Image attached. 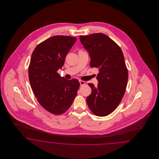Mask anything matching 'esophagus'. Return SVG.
Returning a JSON list of instances; mask_svg holds the SVG:
<instances>
[{"label":"esophagus","instance_id":"34e87169","mask_svg":"<svg viewBox=\"0 0 159 159\" xmlns=\"http://www.w3.org/2000/svg\"><path fill=\"white\" fill-rule=\"evenodd\" d=\"M79 83H80V86H83V85H84V84H86L85 82L82 81V80H80V81H79Z\"/></svg>","mask_w":159,"mask_h":159}]
</instances>
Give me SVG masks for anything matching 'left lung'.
Segmentation results:
<instances>
[{
    "mask_svg": "<svg viewBox=\"0 0 159 159\" xmlns=\"http://www.w3.org/2000/svg\"><path fill=\"white\" fill-rule=\"evenodd\" d=\"M80 40L90 55V67L98 68L99 72L97 86L88 84L92 93L87 97V105L96 116H108L120 104L127 85L128 73L122 51L102 33L80 35Z\"/></svg>",
    "mask_w": 159,
    "mask_h": 159,
    "instance_id": "left-lung-1",
    "label": "left lung"
}]
</instances>
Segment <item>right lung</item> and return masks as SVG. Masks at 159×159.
Wrapping results in <instances>:
<instances>
[{"mask_svg": "<svg viewBox=\"0 0 159 159\" xmlns=\"http://www.w3.org/2000/svg\"><path fill=\"white\" fill-rule=\"evenodd\" d=\"M76 41L70 36H53L39 44L31 57L29 77L33 92L41 106L55 115L70 107L80 86L76 79L67 80L57 72Z\"/></svg>", "mask_w": 159, "mask_h": 159, "instance_id": "1", "label": "right lung"}]
</instances>
